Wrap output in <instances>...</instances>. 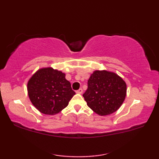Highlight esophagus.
Masks as SVG:
<instances>
[{
	"instance_id": "esophagus-1",
	"label": "esophagus",
	"mask_w": 159,
	"mask_h": 159,
	"mask_svg": "<svg viewBox=\"0 0 159 159\" xmlns=\"http://www.w3.org/2000/svg\"><path fill=\"white\" fill-rule=\"evenodd\" d=\"M77 93H79V94H81L83 93V89H79V90H77L76 92Z\"/></svg>"
}]
</instances>
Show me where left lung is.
<instances>
[{"mask_svg": "<svg viewBox=\"0 0 159 159\" xmlns=\"http://www.w3.org/2000/svg\"><path fill=\"white\" fill-rule=\"evenodd\" d=\"M83 97L91 109L99 116H108L119 109L126 96V84L114 72L96 70L87 82Z\"/></svg>", "mask_w": 159, "mask_h": 159, "instance_id": "left-lung-1", "label": "left lung"}]
</instances>
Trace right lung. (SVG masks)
Listing matches in <instances>:
<instances>
[{"label":"right lung","instance_id":"add662e5","mask_svg":"<svg viewBox=\"0 0 159 159\" xmlns=\"http://www.w3.org/2000/svg\"><path fill=\"white\" fill-rule=\"evenodd\" d=\"M28 95L37 109L46 115L59 113L75 95L66 74L52 67L38 70L27 83Z\"/></svg>","mask_w":159,"mask_h":159}]
</instances>
